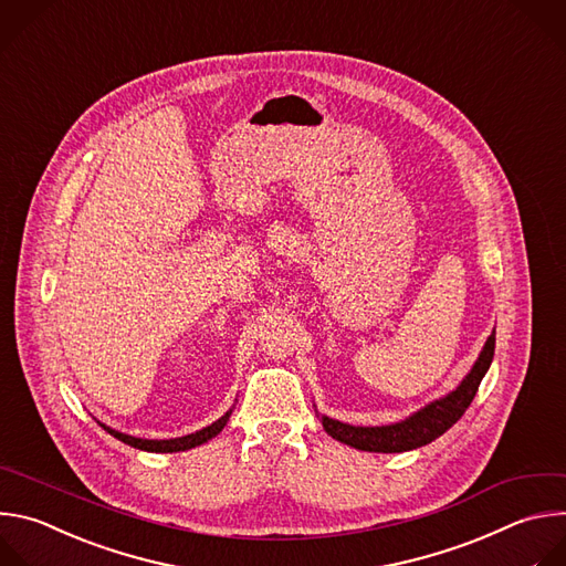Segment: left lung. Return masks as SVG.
<instances>
[{
    "label": "left lung",
    "mask_w": 566,
    "mask_h": 566,
    "mask_svg": "<svg viewBox=\"0 0 566 566\" xmlns=\"http://www.w3.org/2000/svg\"><path fill=\"white\" fill-rule=\"evenodd\" d=\"M495 355V332L486 338V344L471 368V373L462 379V384L448 392L441 399L430 401L421 410L412 412L410 417L388 423V426H350L344 421L329 419L321 415V423L329 437L336 441L348 443L359 450H368V453H403V450H412L419 446H426L434 441L439 434H443L450 426L458 423V419L467 412L471 401L478 395V388L484 379V375L491 368Z\"/></svg>",
    "instance_id": "8db88e82"
}]
</instances>
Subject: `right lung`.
<instances>
[{"instance_id": "add662e5", "label": "right lung", "mask_w": 566, "mask_h": 566, "mask_svg": "<svg viewBox=\"0 0 566 566\" xmlns=\"http://www.w3.org/2000/svg\"><path fill=\"white\" fill-rule=\"evenodd\" d=\"M230 415H232V408H230L228 412H224L220 419H216L211 426H207V428H202V430H196V432H191V434H185V437H174V439H143V437H132V434H125V432H120V430H113V428H108V426H104V423H99V421H97V423H99L108 434H113L116 439H120V441H125V443H129V446H134V448H138V450H147V453H178V450L196 448V446L209 441L211 437H216L224 426H228Z\"/></svg>"}]
</instances>
